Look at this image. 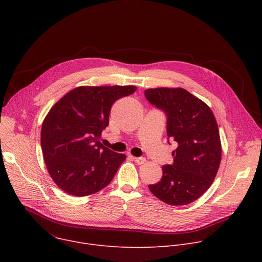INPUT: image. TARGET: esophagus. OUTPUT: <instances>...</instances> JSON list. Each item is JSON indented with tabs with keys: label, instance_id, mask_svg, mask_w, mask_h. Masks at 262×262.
<instances>
[{
	"label": "esophagus",
	"instance_id": "1",
	"mask_svg": "<svg viewBox=\"0 0 262 262\" xmlns=\"http://www.w3.org/2000/svg\"><path fill=\"white\" fill-rule=\"evenodd\" d=\"M132 159L138 164V165H142L146 162V159L145 158H136V157H132Z\"/></svg>",
	"mask_w": 262,
	"mask_h": 262
}]
</instances>
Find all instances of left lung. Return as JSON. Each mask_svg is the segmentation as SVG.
<instances>
[{
	"label": "left lung",
	"mask_w": 262,
	"mask_h": 262,
	"mask_svg": "<svg viewBox=\"0 0 262 262\" xmlns=\"http://www.w3.org/2000/svg\"><path fill=\"white\" fill-rule=\"evenodd\" d=\"M151 104L165 112L168 138L177 143L172 165H165L161 181L150 192L170 205H185L200 198L211 185L220 167L219 127L209 106L182 88L145 90Z\"/></svg>",
	"instance_id": "8db88e82"
}]
</instances>
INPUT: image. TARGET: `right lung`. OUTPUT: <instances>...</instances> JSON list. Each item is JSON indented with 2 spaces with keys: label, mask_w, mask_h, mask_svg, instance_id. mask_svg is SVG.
I'll use <instances>...</instances> for the list:
<instances>
[{
  "label": "right lung",
  "mask_w": 262,
  "mask_h": 262,
  "mask_svg": "<svg viewBox=\"0 0 262 262\" xmlns=\"http://www.w3.org/2000/svg\"><path fill=\"white\" fill-rule=\"evenodd\" d=\"M136 90L135 86H82L50 110L41 127L42 155L51 177L65 193L88 196L113 179L126 157L104 147L99 139L108 125L112 104Z\"/></svg>",
  "instance_id": "right-lung-1"
}]
</instances>
